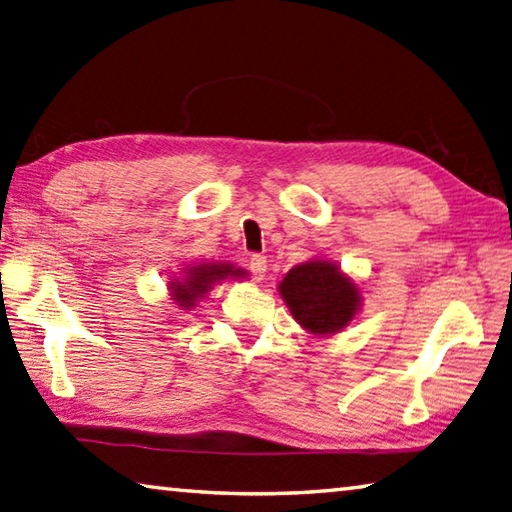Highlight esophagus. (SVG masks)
<instances>
[{
	"instance_id": "obj_1",
	"label": "esophagus",
	"mask_w": 512,
	"mask_h": 512,
	"mask_svg": "<svg viewBox=\"0 0 512 512\" xmlns=\"http://www.w3.org/2000/svg\"><path fill=\"white\" fill-rule=\"evenodd\" d=\"M249 272H252V278L256 283L263 281L265 272H267V258L260 254H254L252 258H249Z\"/></svg>"
}]
</instances>
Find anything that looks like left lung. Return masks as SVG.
<instances>
[{
	"mask_svg": "<svg viewBox=\"0 0 512 512\" xmlns=\"http://www.w3.org/2000/svg\"><path fill=\"white\" fill-rule=\"evenodd\" d=\"M278 294L294 321L316 336L341 332L361 310L359 285L325 258H312L289 269L278 283Z\"/></svg>",
	"mask_w": 512,
	"mask_h": 512,
	"instance_id": "8db88e82",
	"label": "left lung"
}]
</instances>
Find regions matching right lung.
<instances>
[{
  "mask_svg": "<svg viewBox=\"0 0 512 512\" xmlns=\"http://www.w3.org/2000/svg\"><path fill=\"white\" fill-rule=\"evenodd\" d=\"M247 272L240 267H234L231 263H200V265H187L182 267L180 276H171L169 281V296L180 310H191L196 307L200 298H205L211 287L216 283H223L227 278H245Z\"/></svg>",
  "mask_w": 512,
  "mask_h": 512,
  "instance_id": "right-lung-1",
  "label": "right lung"
}]
</instances>
